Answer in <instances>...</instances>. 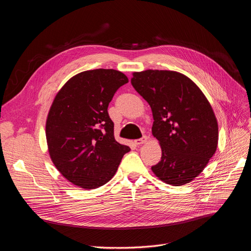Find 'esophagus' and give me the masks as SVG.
<instances>
[{
    "label": "esophagus",
    "mask_w": 251,
    "mask_h": 251,
    "mask_svg": "<svg viewBox=\"0 0 251 251\" xmlns=\"http://www.w3.org/2000/svg\"><path fill=\"white\" fill-rule=\"evenodd\" d=\"M147 141H148V138L144 137V138H142V139L135 140V144H136V145H142V144H145Z\"/></svg>",
    "instance_id": "esophagus-1"
}]
</instances>
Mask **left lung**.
Listing matches in <instances>:
<instances>
[{
    "mask_svg": "<svg viewBox=\"0 0 251 251\" xmlns=\"http://www.w3.org/2000/svg\"><path fill=\"white\" fill-rule=\"evenodd\" d=\"M130 82L153 113L152 134L162 150L159 163L151 168L153 173L176 186L194 180L218 146V122L209 100L194 81L178 72H135Z\"/></svg>",
    "mask_w": 251,
    "mask_h": 251,
    "instance_id": "8db88e82",
    "label": "left lung"
}]
</instances>
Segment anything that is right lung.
I'll return each mask as SVG.
<instances>
[{
  "label": "right lung",
  "mask_w": 251,
  "mask_h": 251,
  "mask_svg": "<svg viewBox=\"0 0 251 251\" xmlns=\"http://www.w3.org/2000/svg\"><path fill=\"white\" fill-rule=\"evenodd\" d=\"M127 82L116 70L85 71L55 95L46 124L48 148L55 168L73 184L84 189L104 185L130 151L115 141L107 112L114 93Z\"/></svg>",
  "instance_id": "1"
}]
</instances>
